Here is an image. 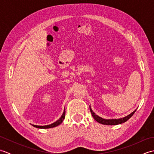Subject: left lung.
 Segmentation results:
<instances>
[{"mask_svg": "<svg viewBox=\"0 0 154 154\" xmlns=\"http://www.w3.org/2000/svg\"><path fill=\"white\" fill-rule=\"evenodd\" d=\"M89 109H90V111L91 114H92V116L94 118V119L97 122H98L100 124H104V125H117V124H122L126 122V121L128 120L129 119H130L132 116V115L134 112H136L135 110L134 112H132L131 114H130L129 115H128L125 117L122 118V119H104L103 118H101L100 116H99L97 114H95L93 111L92 110L91 108V106H89Z\"/></svg>", "mask_w": 154, "mask_h": 154, "instance_id": "left-lung-1", "label": "left lung"}]
</instances>
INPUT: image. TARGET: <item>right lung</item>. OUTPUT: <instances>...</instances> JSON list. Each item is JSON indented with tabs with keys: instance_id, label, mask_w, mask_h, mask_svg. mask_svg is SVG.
I'll return each mask as SVG.
<instances>
[{
	"instance_id": "add662e5",
	"label": "right lung",
	"mask_w": 154,
	"mask_h": 154,
	"mask_svg": "<svg viewBox=\"0 0 154 154\" xmlns=\"http://www.w3.org/2000/svg\"><path fill=\"white\" fill-rule=\"evenodd\" d=\"M65 109H64L63 114H62L61 116L60 117V119H59V120H57L56 122H54L53 124H49V125H45V126H37V125H34V124H32V126H33L34 127L38 128L45 129V128H54V127H55V126H57L58 125H60V124L62 123V122H63V120L65 119Z\"/></svg>"
}]
</instances>
